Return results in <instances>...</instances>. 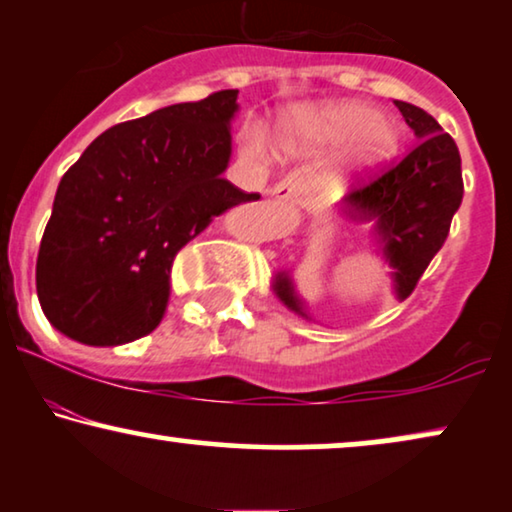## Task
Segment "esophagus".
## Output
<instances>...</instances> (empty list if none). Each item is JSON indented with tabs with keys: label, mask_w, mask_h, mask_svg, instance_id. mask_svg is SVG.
Listing matches in <instances>:
<instances>
[{
	"label": "esophagus",
	"mask_w": 512,
	"mask_h": 512,
	"mask_svg": "<svg viewBox=\"0 0 512 512\" xmlns=\"http://www.w3.org/2000/svg\"><path fill=\"white\" fill-rule=\"evenodd\" d=\"M307 191V179L300 177V174H291L275 184V188H270V195L279 202H298L303 198V193Z\"/></svg>",
	"instance_id": "esophagus-1"
}]
</instances>
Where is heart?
<instances>
[{"label": "heart", "instance_id": "b5f03b06", "mask_svg": "<svg viewBox=\"0 0 512 512\" xmlns=\"http://www.w3.org/2000/svg\"><path fill=\"white\" fill-rule=\"evenodd\" d=\"M398 128L389 118L377 116L373 107L363 102H335L324 107L303 109L286 125L282 146L293 151L296 146L335 149L352 141L342 167L345 170H373L391 158L398 149ZM340 170L333 172L338 177Z\"/></svg>", "mask_w": 512, "mask_h": 512}]
</instances>
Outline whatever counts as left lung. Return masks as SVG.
I'll return each mask as SVG.
<instances>
[{"mask_svg": "<svg viewBox=\"0 0 512 512\" xmlns=\"http://www.w3.org/2000/svg\"><path fill=\"white\" fill-rule=\"evenodd\" d=\"M396 107L415 132V149L391 170L354 188L340 209L352 221L373 226L375 251L394 270L396 298L405 300L447 240L452 216L464 198V181L457 144L436 118L401 100ZM272 291L291 312L310 319L289 270L277 272Z\"/></svg>", "mask_w": 512, "mask_h": 512, "instance_id": "8db88e82", "label": "left lung"}]
</instances>
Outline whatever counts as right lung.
Masks as SVG:
<instances>
[{
    "mask_svg": "<svg viewBox=\"0 0 512 512\" xmlns=\"http://www.w3.org/2000/svg\"><path fill=\"white\" fill-rule=\"evenodd\" d=\"M237 90L102 132L60 179L37 258V296L62 335L116 347L149 335L177 251L214 216L258 200L223 179Z\"/></svg>",
    "mask_w": 512,
    "mask_h": 512,
    "instance_id": "add662e5",
    "label": "right lung"
}]
</instances>
